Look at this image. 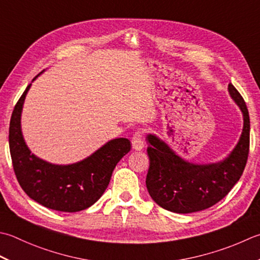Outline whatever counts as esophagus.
<instances>
[{
  "instance_id": "esophagus-1",
  "label": "esophagus",
  "mask_w": 260,
  "mask_h": 260,
  "mask_svg": "<svg viewBox=\"0 0 260 260\" xmlns=\"http://www.w3.org/2000/svg\"><path fill=\"white\" fill-rule=\"evenodd\" d=\"M142 134L143 133L141 131H137L134 136L132 137V146L135 151H141L144 147V140Z\"/></svg>"
}]
</instances>
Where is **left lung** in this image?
Here are the masks:
<instances>
[{
  "mask_svg": "<svg viewBox=\"0 0 260 260\" xmlns=\"http://www.w3.org/2000/svg\"><path fill=\"white\" fill-rule=\"evenodd\" d=\"M229 94L239 107L243 126L238 143L224 159L195 164L177 152L155 134H147L150 168L146 188L157 205L179 214L200 212L224 198L240 179L247 164L250 139V119L245 100L232 84Z\"/></svg>",
  "mask_w": 260,
  "mask_h": 260,
  "instance_id": "8db88e82",
  "label": "left lung"
}]
</instances>
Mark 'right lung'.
<instances>
[{
	"instance_id": "1",
	"label": "right lung",
	"mask_w": 260,
	"mask_h": 260,
	"mask_svg": "<svg viewBox=\"0 0 260 260\" xmlns=\"http://www.w3.org/2000/svg\"><path fill=\"white\" fill-rule=\"evenodd\" d=\"M30 86L31 83L14 107L9 129L10 153L19 184L31 200L50 210H85L103 196L115 167L131 151V142L125 137L113 139L83 160L70 165L40 159L25 143L21 128L22 108Z\"/></svg>"
}]
</instances>
